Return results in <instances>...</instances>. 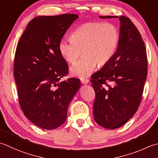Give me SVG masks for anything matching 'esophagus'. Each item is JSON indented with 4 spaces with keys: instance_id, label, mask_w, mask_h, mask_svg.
Masks as SVG:
<instances>
[{
    "instance_id": "obj_1",
    "label": "esophagus",
    "mask_w": 158,
    "mask_h": 158,
    "mask_svg": "<svg viewBox=\"0 0 158 158\" xmlns=\"http://www.w3.org/2000/svg\"><path fill=\"white\" fill-rule=\"evenodd\" d=\"M81 82L83 84H85V83H88L89 82V79H81Z\"/></svg>"
}]
</instances>
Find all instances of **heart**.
<instances>
[{"instance_id":"b5f03b06","label":"heart","mask_w":158,"mask_h":158,"mask_svg":"<svg viewBox=\"0 0 158 158\" xmlns=\"http://www.w3.org/2000/svg\"><path fill=\"white\" fill-rule=\"evenodd\" d=\"M119 41L120 32L114 24L88 23L74 31L71 39L61 40L59 51L70 64L75 63L83 51V57L71 67L70 73L73 76L83 79L91 75L97 64L102 67L112 60Z\"/></svg>"}]
</instances>
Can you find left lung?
Segmentation results:
<instances>
[{
	"mask_svg": "<svg viewBox=\"0 0 158 158\" xmlns=\"http://www.w3.org/2000/svg\"><path fill=\"white\" fill-rule=\"evenodd\" d=\"M100 18H118L120 23L115 55L91 79L95 92L94 120L104 128L114 129L125 124L140 106L147 76V55L140 32L128 17Z\"/></svg>",
	"mask_w": 158,
	"mask_h": 158,
	"instance_id": "8db88e82",
	"label": "left lung"
}]
</instances>
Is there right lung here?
<instances>
[{"mask_svg": "<svg viewBox=\"0 0 158 158\" xmlns=\"http://www.w3.org/2000/svg\"><path fill=\"white\" fill-rule=\"evenodd\" d=\"M79 16L64 14L33 18L18 43L14 76L22 111L33 124L56 129L66 121L80 80L69 78V65L59 51L64 33Z\"/></svg>", "mask_w": 158, "mask_h": 158, "instance_id": "right-lung-1", "label": "right lung"}]
</instances>
